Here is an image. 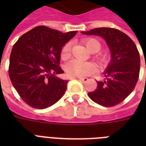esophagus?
I'll list each match as a JSON object with an SVG mask.
<instances>
[{"mask_svg":"<svg viewBox=\"0 0 146 146\" xmlns=\"http://www.w3.org/2000/svg\"><path fill=\"white\" fill-rule=\"evenodd\" d=\"M78 79H79V80H81V81H82V82H86L87 81L89 80V79H88V78H86V77L78 78Z\"/></svg>","mask_w":146,"mask_h":146,"instance_id":"esophagus-1","label":"esophagus"}]
</instances>
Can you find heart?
<instances>
[{
    "label": "heart",
    "mask_w": 146,
    "mask_h": 146,
    "mask_svg": "<svg viewBox=\"0 0 146 146\" xmlns=\"http://www.w3.org/2000/svg\"><path fill=\"white\" fill-rule=\"evenodd\" d=\"M87 48L91 52L96 53L102 48L101 42L94 38H89L84 40ZM71 42H66L62 48L60 56L63 60L68 59L70 56ZM96 61L101 65H104L108 62V56L106 54H98L95 56ZM96 70V66L91 62H84L79 60H72L65 65V71L70 77H81L92 73Z\"/></svg>",
    "instance_id": "heart-1"
}]
</instances>
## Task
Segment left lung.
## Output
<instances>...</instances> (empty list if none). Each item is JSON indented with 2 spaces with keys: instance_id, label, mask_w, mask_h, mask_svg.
I'll use <instances>...</instances> for the list:
<instances>
[{
  "instance_id": "8db88e82",
  "label": "left lung",
  "mask_w": 146,
  "mask_h": 146,
  "mask_svg": "<svg viewBox=\"0 0 146 146\" xmlns=\"http://www.w3.org/2000/svg\"><path fill=\"white\" fill-rule=\"evenodd\" d=\"M104 38L111 53V61L104 71V80L97 81V89L89 92L93 102L104 107L120 104L133 91L140 70V56L133 41L117 29L102 27L82 32Z\"/></svg>"
}]
</instances>
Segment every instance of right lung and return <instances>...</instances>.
<instances>
[{"instance_id":"add662e5","label":"right lung","mask_w":146,"mask_h":146,"mask_svg":"<svg viewBox=\"0 0 146 146\" xmlns=\"http://www.w3.org/2000/svg\"><path fill=\"white\" fill-rule=\"evenodd\" d=\"M77 33H63L44 26L23 34L13 46L9 76L23 101L32 108L44 109L54 104L65 93L67 80L60 66L62 47Z\"/></svg>"}]
</instances>
